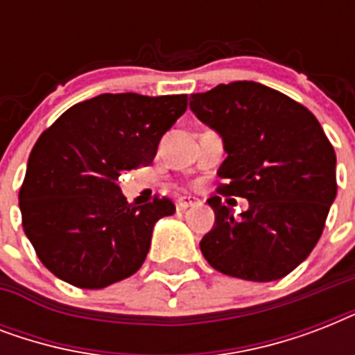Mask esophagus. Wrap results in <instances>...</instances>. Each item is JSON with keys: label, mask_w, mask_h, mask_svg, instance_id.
Returning a JSON list of instances; mask_svg holds the SVG:
<instances>
[{"label": "esophagus", "mask_w": 355, "mask_h": 355, "mask_svg": "<svg viewBox=\"0 0 355 355\" xmlns=\"http://www.w3.org/2000/svg\"><path fill=\"white\" fill-rule=\"evenodd\" d=\"M195 205H199V200L195 199V197H188V195L178 197V200H177L178 210H188L189 206H195Z\"/></svg>", "instance_id": "obj_1"}]
</instances>
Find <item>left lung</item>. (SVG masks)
<instances>
[{
	"label": "left lung",
	"instance_id": "8db88e82",
	"mask_svg": "<svg viewBox=\"0 0 355 355\" xmlns=\"http://www.w3.org/2000/svg\"><path fill=\"white\" fill-rule=\"evenodd\" d=\"M189 108L225 141L228 156L217 171L225 182L217 193L248 200L239 217L221 197L206 200L216 225L200 252L223 275L280 280L313 250L336 199L330 139L308 108L252 80L193 94Z\"/></svg>",
	"mask_w": 355,
	"mask_h": 355
}]
</instances>
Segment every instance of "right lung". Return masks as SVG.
Wrapping results in <instances>:
<instances>
[{
	"mask_svg": "<svg viewBox=\"0 0 355 355\" xmlns=\"http://www.w3.org/2000/svg\"><path fill=\"white\" fill-rule=\"evenodd\" d=\"M188 108V96L101 94L77 103L31 150L19 188L25 236L60 280L103 289L132 276L149 252L167 197L128 205L123 171L149 166L160 138Z\"/></svg>",
	"mask_w": 355,
	"mask_h": 355,
	"instance_id": "obj_1",
	"label": "right lung"
}]
</instances>
